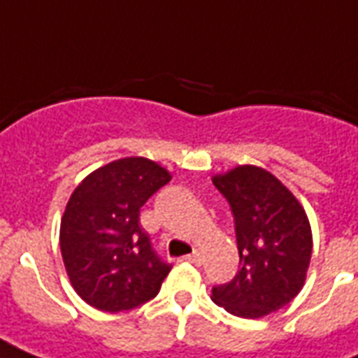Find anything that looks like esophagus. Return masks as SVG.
Returning a JSON list of instances; mask_svg holds the SVG:
<instances>
[{"label":"esophagus","instance_id":"obj_1","mask_svg":"<svg viewBox=\"0 0 358 358\" xmlns=\"http://www.w3.org/2000/svg\"><path fill=\"white\" fill-rule=\"evenodd\" d=\"M184 260L185 262H189V264H195V266H201V262H202V256L199 250H193L191 255L184 256Z\"/></svg>","mask_w":358,"mask_h":358}]
</instances>
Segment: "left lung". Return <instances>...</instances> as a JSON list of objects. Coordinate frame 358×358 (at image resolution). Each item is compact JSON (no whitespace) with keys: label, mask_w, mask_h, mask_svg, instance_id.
<instances>
[{"label":"left lung","mask_w":358,"mask_h":358,"mask_svg":"<svg viewBox=\"0 0 358 358\" xmlns=\"http://www.w3.org/2000/svg\"><path fill=\"white\" fill-rule=\"evenodd\" d=\"M212 182L232 208L239 250L238 275L213 286V303L238 317L267 316L305 286L312 256L308 217L294 193L266 169L239 165Z\"/></svg>","instance_id":"obj_1"}]
</instances>
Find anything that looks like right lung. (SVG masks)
<instances>
[{
    "mask_svg": "<svg viewBox=\"0 0 358 358\" xmlns=\"http://www.w3.org/2000/svg\"><path fill=\"white\" fill-rule=\"evenodd\" d=\"M171 173L146 157H122L91 173L61 219V255L76 294L102 312L154 299L171 271L139 224L141 206Z\"/></svg>",
    "mask_w": 358,
    "mask_h": 358,
    "instance_id": "right-lung-1",
    "label": "right lung"
}]
</instances>
